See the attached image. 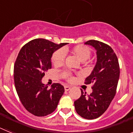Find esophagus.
<instances>
[{
    "mask_svg": "<svg viewBox=\"0 0 133 133\" xmlns=\"http://www.w3.org/2000/svg\"><path fill=\"white\" fill-rule=\"evenodd\" d=\"M70 89V87H69V86H64V90H65V91H68V90H69Z\"/></svg>",
    "mask_w": 133,
    "mask_h": 133,
    "instance_id": "obj_1",
    "label": "esophagus"
}]
</instances>
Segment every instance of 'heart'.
<instances>
[{
    "label": "heart",
    "mask_w": 133,
    "mask_h": 133,
    "mask_svg": "<svg viewBox=\"0 0 133 133\" xmlns=\"http://www.w3.org/2000/svg\"><path fill=\"white\" fill-rule=\"evenodd\" d=\"M70 52L75 55L79 61L84 62L89 59L91 55V50L89 47L84 45H76L70 50ZM65 50L60 49L53 52L51 57V61L55 66H61L63 64L65 58ZM63 77L69 82H73L75 78L69 71L64 70L62 72Z\"/></svg>",
    "instance_id": "obj_1"
}]
</instances>
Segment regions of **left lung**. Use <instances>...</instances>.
Masks as SVG:
<instances>
[{
	"label": "left lung",
	"instance_id": "1",
	"mask_svg": "<svg viewBox=\"0 0 133 133\" xmlns=\"http://www.w3.org/2000/svg\"><path fill=\"white\" fill-rule=\"evenodd\" d=\"M85 44L97 50V64L84 81L86 84H93L92 92L87 95L81 89V96L75 101V108L81 117L95 119L106 111L116 95L120 67L117 55L110 46L95 40Z\"/></svg>",
	"mask_w": 133,
	"mask_h": 133
}]
</instances>
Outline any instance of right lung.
Instances as JSON below:
<instances>
[{
	"mask_svg": "<svg viewBox=\"0 0 133 133\" xmlns=\"http://www.w3.org/2000/svg\"><path fill=\"white\" fill-rule=\"evenodd\" d=\"M67 43L55 44L44 38L32 40L20 50L14 66L16 92L24 107L37 117L54 112L64 88L53 83L50 89L42 83L45 72L52 68L50 58L55 50Z\"/></svg>",
	"mask_w": 133,
	"mask_h": 133,
	"instance_id": "1",
	"label": "right lung"
}]
</instances>
